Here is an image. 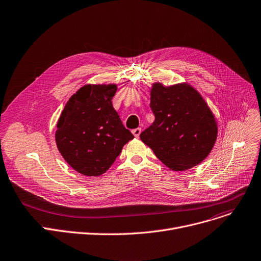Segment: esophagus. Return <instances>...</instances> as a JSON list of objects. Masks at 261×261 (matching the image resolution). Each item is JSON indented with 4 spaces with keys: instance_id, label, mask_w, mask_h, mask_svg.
I'll use <instances>...</instances> for the list:
<instances>
[{
    "instance_id": "obj_1",
    "label": "esophagus",
    "mask_w": 261,
    "mask_h": 261,
    "mask_svg": "<svg viewBox=\"0 0 261 261\" xmlns=\"http://www.w3.org/2000/svg\"><path fill=\"white\" fill-rule=\"evenodd\" d=\"M141 132H142V129H141V128H136V129L132 130V133H133V135H134L135 137H138V136H140Z\"/></svg>"
}]
</instances>
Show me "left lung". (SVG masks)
<instances>
[{"mask_svg":"<svg viewBox=\"0 0 261 261\" xmlns=\"http://www.w3.org/2000/svg\"><path fill=\"white\" fill-rule=\"evenodd\" d=\"M150 100L155 119L140 137L156 158L177 172L205 160L216 143L218 128L213 112L194 87L155 82Z\"/></svg>","mask_w":261,"mask_h":261,"instance_id":"obj_1","label":"left lung"}]
</instances>
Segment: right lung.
I'll return each instance as SVG.
<instances>
[{
  "instance_id": "1",
  "label": "right lung",
  "mask_w": 261,
  "mask_h": 261,
  "mask_svg": "<svg viewBox=\"0 0 261 261\" xmlns=\"http://www.w3.org/2000/svg\"><path fill=\"white\" fill-rule=\"evenodd\" d=\"M116 84H87L70 97L57 124V147L72 169L86 176L103 174L133 134L114 110Z\"/></svg>"
}]
</instances>
